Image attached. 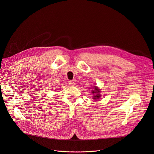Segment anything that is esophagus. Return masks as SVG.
<instances>
[{
  "label": "esophagus",
  "instance_id": "esophagus-1",
  "mask_svg": "<svg viewBox=\"0 0 154 154\" xmlns=\"http://www.w3.org/2000/svg\"><path fill=\"white\" fill-rule=\"evenodd\" d=\"M69 84L70 86H74V85H75V82L72 81V80H70V81H69Z\"/></svg>",
  "mask_w": 154,
  "mask_h": 154
}]
</instances>
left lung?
<instances>
[{
  "label": "left lung",
  "instance_id": "1",
  "mask_svg": "<svg viewBox=\"0 0 154 154\" xmlns=\"http://www.w3.org/2000/svg\"><path fill=\"white\" fill-rule=\"evenodd\" d=\"M94 89L91 91L93 95V99L94 100H98L99 99H100V89L97 86H94V87H93Z\"/></svg>",
  "mask_w": 154,
  "mask_h": 154
}]
</instances>
